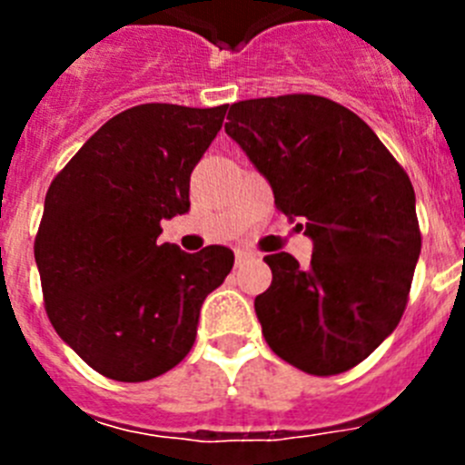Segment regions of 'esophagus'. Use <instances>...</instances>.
I'll use <instances>...</instances> for the list:
<instances>
[{
    "label": "esophagus",
    "mask_w": 465,
    "mask_h": 465,
    "mask_svg": "<svg viewBox=\"0 0 465 465\" xmlns=\"http://www.w3.org/2000/svg\"><path fill=\"white\" fill-rule=\"evenodd\" d=\"M249 256H252V253H249V252H242V249H237V252H235V261H237V265H242V262H244L246 258H249Z\"/></svg>",
    "instance_id": "34e87169"
}]
</instances>
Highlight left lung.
Segmentation results:
<instances>
[{
	"label": "left lung",
	"mask_w": 465,
	"mask_h": 465,
	"mask_svg": "<svg viewBox=\"0 0 465 465\" xmlns=\"http://www.w3.org/2000/svg\"><path fill=\"white\" fill-rule=\"evenodd\" d=\"M225 133L314 244L307 268L265 256L272 283L253 302L265 342L310 375L354 368L408 305L421 252L410 176L368 123L319 94L235 102Z\"/></svg>",
	"instance_id": "8db88e82"
}]
</instances>
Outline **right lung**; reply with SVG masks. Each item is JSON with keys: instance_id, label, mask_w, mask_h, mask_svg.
Here are the masks:
<instances>
[{"instance_id": "1", "label": "right lung", "mask_w": 465, "mask_h": 465, "mask_svg": "<svg viewBox=\"0 0 465 465\" xmlns=\"http://www.w3.org/2000/svg\"><path fill=\"white\" fill-rule=\"evenodd\" d=\"M228 104H139L88 139L53 179L35 258L53 328L100 375L146 381L191 351L200 307L232 270L228 246L158 244L191 209V172Z\"/></svg>"}]
</instances>
